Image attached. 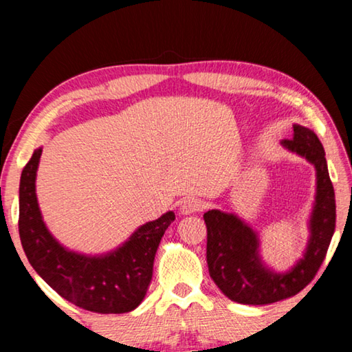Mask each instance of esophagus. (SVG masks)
Instances as JSON below:
<instances>
[{
	"mask_svg": "<svg viewBox=\"0 0 352 352\" xmlns=\"http://www.w3.org/2000/svg\"><path fill=\"white\" fill-rule=\"evenodd\" d=\"M205 208V204L199 199L188 197L180 204V214L182 216H188V214H194L197 211H201Z\"/></svg>",
	"mask_w": 352,
	"mask_h": 352,
	"instance_id": "1",
	"label": "esophagus"
}]
</instances>
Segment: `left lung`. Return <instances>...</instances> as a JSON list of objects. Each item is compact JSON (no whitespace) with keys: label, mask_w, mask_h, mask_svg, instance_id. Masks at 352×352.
Returning a JSON list of instances; mask_svg holds the SVG:
<instances>
[{"label":"left lung","mask_w":352,"mask_h":352,"mask_svg":"<svg viewBox=\"0 0 352 352\" xmlns=\"http://www.w3.org/2000/svg\"><path fill=\"white\" fill-rule=\"evenodd\" d=\"M289 152L315 168V201L309 217V239L302 256L289 270L275 272L261 258V239L234 212L210 210L204 214L208 270L231 301L262 306L296 295L317 275L336 230V194L327 172L324 148L311 129L294 124L292 140L281 141Z\"/></svg>","instance_id":"8db88e82"}]
</instances>
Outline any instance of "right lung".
<instances>
[{"label": "right lung", "instance_id": "obj_1", "mask_svg": "<svg viewBox=\"0 0 352 352\" xmlns=\"http://www.w3.org/2000/svg\"><path fill=\"white\" fill-rule=\"evenodd\" d=\"M41 147L35 148L20 180V239L29 264L58 295L85 311L126 314L141 305L153 272L160 241L175 220L174 211L136 228L121 245L83 254L62 245L41 216L35 178Z\"/></svg>", "mask_w": 352, "mask_h": 352}]
</instances>
